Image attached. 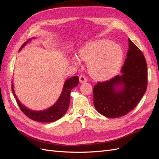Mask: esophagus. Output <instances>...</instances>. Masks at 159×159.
<instances>
[{
  "label": "esophagus",
  "mask_w": 159,
  "mask_h": 159,
  "mask_svg": "<svg viewBox=\"0 0 159 159\" xmlns=\"http://www.w3.org/2000/svg\"><path fill=\"white\" fill-rule=\"evenodd\" d=\"M79 78H80V81L81 83H85L87 81V78H86V77L84 75H81Z\"/></svg>",
  "instance_id": "1"
}]
</instances>
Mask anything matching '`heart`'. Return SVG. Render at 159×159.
<instances>
[{"instance_id": "heart-1", "label": "heart", "mask_w": 159, "mask_h": 159, "mask_svg": "<svg viewBox=\"0 0 159 159\" xmlns=\"http://www.w3.org/2000/svg\"><path fill=\"white\" fill-rule=\"evenodd\" d=\"M80 56L88 62L90 74L99 80L110 78L116 73L123 57L121 48L105 40L90 43L80 50Z\"/></svg>"}]
</instances>
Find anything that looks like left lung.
<instances>
[{
    "mask_svg": "<svg viewBox=\"0 0 159 159\" xmlns=\"http://www.w3.org/2000/svg\"><path fill=\"white\" fill-rule=\"evenodd\" d=\"M129 49L121 69L116 75L93 87V103L98 111L109 118L121 117L135 107L147 88V66L143 52L129 39ZM119 85L122 88L117 89Z\"/></svg>",
    "mask_w": 159,
    "mask_h": 159,
    "instance_id": "left-lung-1",
    "label": "left lung"
}]
</instances>
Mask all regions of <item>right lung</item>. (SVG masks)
Listing matches in <instances>:
<instances>
[{
	"instance_id": "obj_1",
	"label": "right lung",
	"mask_w": 159,
	"mask_h": 159,
	"mask_svg": "<svg viewBox=\"0 0 159 159\" xmlns=\"http://www.w3.org/2000/svg\"><path fill=\"white\" fill-rule=\"evenodd\" d=\"M25 44H24L22 46V48L25 45ZM78 83L79 78L78 76H74L67 80L65 81L60 97L57 99L56 103L50 108L44 111H34L27 109L23 105H22L17 99L15 93H14L12 84V91L16 98L18 107H20L23 113H25V115H26L28 117H29L30 119L35 121L50 123L58 120L63 117L64 115L66 113L67 110L69 107L71 91L74 87H76L78 85Z\"/></svg>"
}]
</instances>
